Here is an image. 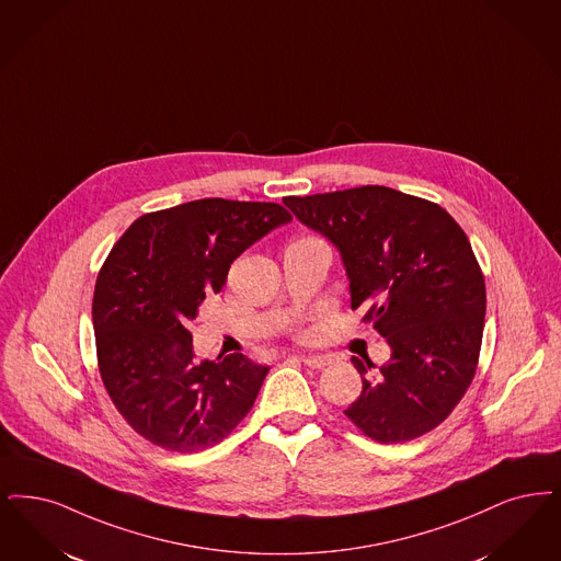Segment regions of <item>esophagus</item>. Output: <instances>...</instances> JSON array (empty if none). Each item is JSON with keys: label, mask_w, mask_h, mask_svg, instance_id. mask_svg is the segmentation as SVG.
<instances>
[{"label": "esophagus", "mask_w": 561, "mask_h": 561, "mask_svg": "<svg viewBox=\"0 0 561 561\" xmlns=\"http://www.w3.org/2000/svg\"><path fill=\"white\" fill-rule=\"evenodd\" d=\"M298 359L302 360L305 365L313 367V369H325L328 365H332L330 355H298Z\"/></svg>", "instance_id": "obj_1"}]
</instances>
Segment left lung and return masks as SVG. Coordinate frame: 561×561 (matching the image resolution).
I'll return each instance as SVG.
<instances>
[{
	"label": "left lung",
	"instance_id": "1",
	"mask_svg": "<svg viewBox=\"0 0 561 561\" xmlns=\"http://www.w3.org/2000/svg\"><path fill=\"white\" fill-rule=\"evenodd\" d=\"M284 202L334 242L353 311L365 307L392 348L376 374L353 357L363 390L344 415L381 445L440 426L470 388L484 332V275L466 231L436 202L383 185Z\"/></svg>",
	"mask_w": 561,
	"mask_h": 561
}]
</instances>
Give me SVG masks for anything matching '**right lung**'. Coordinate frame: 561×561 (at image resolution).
<instances>
[{"instance_id":"obj_1","label":"right lung","mask_w":561,"mask_h":561,"mask_svg":"<svg viewBox=\"0 0 561 561\" xmlns=\"http://www.w3.org/2000/svg\"><path fill=\"white\" fill-rule=\"evenodd\" d=\"M288 221L277 202H185L135 219L106 256L91 302L98 369L116 411L152 445H219L252 409L270 367L242 353L196 363L187 323L231 263Z\"/></svg>"}]
</instances>
